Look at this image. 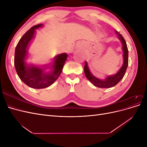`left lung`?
<instances>
[{
    "label": "left lung",
    "mask_w": 147,
    "mask_h": 147,
    "mask_svg": "<svg viewBox=\"0 0 147 147\" xmlns=\"http://www.w3.org/2000/svg\"><path fill=\"white\" fill-rule=\"evenodd\" d=\"M115 32L118 35V38L122 43V50L123 51V64L118 72L115 75H109L105 80H100L97 78L93 75L90 72L88 66L87 62H85V65L84 67V72L85 76L95 86L101 88H109L115 86L123 78L126 73L127 67L128 66V49L125 40L123 38L121 34L118 31L115 30Z\"/></svg>",
    "instance_id": "1"
}]
</instances>
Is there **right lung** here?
I'll use <instances>...</instances> for the list:
<instances>
[{
  "mask_svg": "<svg viewBox=\"0 0 147 147\" xmlns=\"http://www.w3.org/2000/svg\"><path fill=\"white\" fill-rule=\"evenodd\" d=\"M42 26V24H39L34 26L28 30L18 43L15 53L14 64L18 75L26 85L34 89L45 88L51 85L61 75L68 56L67 53L56 56L51 66L45 65L38 67L32 64L28 65L26 63L28 45L35 37V29ZM48 68H51L52 70L45 72V70Z\"/></svg>",
  "mask_w": 147,
  "mask_h": 147,
  "instance_id": "right-lung-1",
  "label": "right lung"
}]
</instances>
